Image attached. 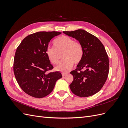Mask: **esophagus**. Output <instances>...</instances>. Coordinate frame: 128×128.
<instances>
[{"label": "esophagus", "instance_id": "34e87169", "mask_svg": "<svg viewBox=\"0 0 128 128\" xmlns=\"http://www.w3.org/2000/svg\"><path fill=\"white\" fill-rule=\"evenodd\" d=\"M67 74H68V73H64V72L62 73V75L63 77H64V76H66Z\"/></svg>", "mask_w": 128, "mask_h": 128}]
</instances>
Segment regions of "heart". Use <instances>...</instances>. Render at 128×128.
<instances>
[{
    "instance_id": "obj_1",
    "label": "heart",
    "mask_w": 128,
    "mask_h": 128,
    "mask_svg": "<svg viewBox=\"0 0 128 128\" xmlns=\"http://www.w3.org/2000/svg\"><path fill=\"white\" fill-rule=\"evenodd\" d=\"M54 48L48 47L46 54L49 61L53 64L60 61V54L64 60L56 67V70L67 72L72 67L74 63L78 64L82 59L83 50L79 42L68 36H61L54 40Z\"/></svg>"
}]
</instances>
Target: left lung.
Listing matches in <instances>:
<instances>
[{
	"mask_svg": "<svg viewBox=\"0 0 128 128\" xmlns=\"http://www.w3.org/2000/svg\"><path fill=\"white\" fill-rule=\"evenodd\" d=\"M82 45V59L75 70L70 72L74 80L70 88L76 96L88 97L96 94L105 83L109 72V59L102 42L86 30L64 32Z\"/></svg>",
	"mask_w": 128,
	"mask_h": 128,
	"instance_id": "1",
	"label": "left lung"
}]
</instances>
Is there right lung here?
Instances as JSON below:
<instances>
[{
  "instance_id": "add662e5",
  "label": "right lung",
  "mask_w": 128,
  "mask_h": 128,
  "mask_svg": "<svg viewBox=\"0 0 128 128\" xmlns=\"http://www.w3.org/2000/svg\"><path fill=\"white\" fill-rule=\"evenodd\" d=\"M58 32H40L27 36L15 52L13 70L19 86L26 94L43 98L51 93L58 80L59 72H48L53 68L46 56L50 40L61 34Z\"/></svg>"
}]
</instances>
